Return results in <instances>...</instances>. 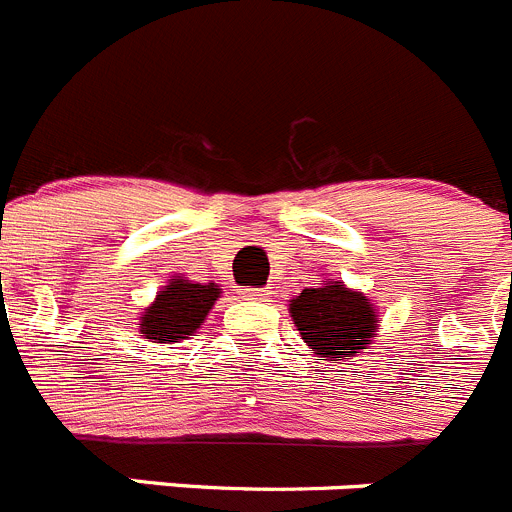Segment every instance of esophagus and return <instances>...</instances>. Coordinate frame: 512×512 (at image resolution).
<instances>
[{"label": "esophagus", "mask_w": 512, "mask_h": 512, "mask_svg": "<svg viewBox=\"0 0 512 512\" xmlns=\"http://www.w3.org/2000/svg\"><path fill=\"white\" fill-rule=\"evenodd\" d=\"M242 299H247V301H268V291H262V288H244Z\"/></svg>", "instance_id": "esophagus-1"}]
</instances>
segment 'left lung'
Returning a JSON list of instances; mask_svg holds the SVG:
<instances>
[{
  "instance_id": "8db88e82",
  "label": "left lung",
  "mask_w": 512,
  "mask_h": 512,
  "mask_svg": "<svg viewBox=\"0 0 512 512\" xmlns=\"http://www.w3.org/2000/svg\"><path fill=\"white\" fill-rule=\"evenodd\" d=\"M301 340L322 361H345L366 350L376 335L379 311L361 291H350L340 281H324L304 288L288 304Z\"/></svg>"
}]
</instances>
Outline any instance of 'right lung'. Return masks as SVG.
Returning <instances> with one entry per match:
<instances>
[{"label": "right lung", "mask_w": 512, "mask_h": 512, "mask_svg": "<svg viewBox=\"0 0 512 512\" xmlns=\"http://www.w3.org/2000/svg\"><path fill=\"white\" fill-rule=\"evenodd\" d=\"M219 296L221 288L216 283L203 286L175 275L141 314V335L151 342L185 340L201 327Z\"/></svg>", "instance_id": "right-lung-1"}]
</instances>
